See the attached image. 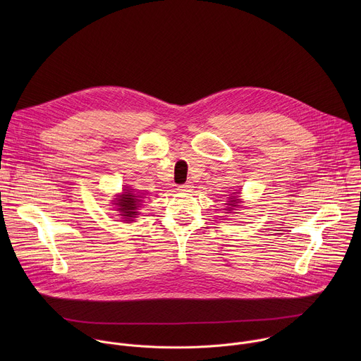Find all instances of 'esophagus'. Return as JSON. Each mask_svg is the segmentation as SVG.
<instances>
[{
	"label": "esophagus",
	"instance_id": "esophagus-1",
	"mask_svg": "<svg viewBox=\"0 0 361 361\" xmlns=\"http://www.w3.org/2000/svg\"><path fill=\"white\" fill-rule=\"evenodd\" d=\"M178 190H180V191H183V192H191V191L194 190V185H192V183H191V181H187L185 184L180 185V187H178Z\"/></svg>",
	"mask_w": 361,
	"mask_h": 361
}]
</instances>
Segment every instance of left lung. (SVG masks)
Wrapping results in <instances>:
<instances>
[{"label": "left lung", "mask_w": 361, "mask_h": 361, "mask_svg": "<svg viewBox=\"0 0 361 361\" xmlns=\"http://www.w3.org/2000/svg\"><path fill=\"white\" fill-rule=\"evenodd\" d=\"M227 212L228 213H231V212H234L237 207H238V202H240V200L237 198V195L234 194V195H230V197H227Z\"/></svg>", "instance_id": "left-lung-1"}]
</instances>
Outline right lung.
Instances as JSON below:
<instances>
[{
    "mask_svg": "<svg viewBox=\"0 0 361 361\" xmlns=\"http://www.w3.org/2000/svg\"><path fill=\"white\" fill-rule=\"evenodd\" d=\"M117 198H114L113 204L116 205V212L120 213L117 216H121V219H124L123 221H134V219L140 214L138 213V207H141L142 202V194H137L131 187L124 185L123 192L116 195Z\"/></svg>",
    "mask_w": 361,
    "mask_h": 361,
    "instance_id": "1",
    "label": "right lung"
}]
</instances>
